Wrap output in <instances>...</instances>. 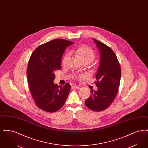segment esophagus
I'll list each match as a JSON object with an SVG mask.
<instances>
[{
  "instance_id": "34e87169",
  "label": "esophagus",
  "mask_w": 148,
  "mask_h": 148,
  "mask_svg": "<svg viewBox=\"0 0 148 148\" xmlns=\"http://www.w3.org/2000/svg\"><path fill=\"white\" fill-rule=\"evenodd\" d=\"M73 88L74 89H80V86H77V85H73Z\"/></svg>"
}]
</instances>
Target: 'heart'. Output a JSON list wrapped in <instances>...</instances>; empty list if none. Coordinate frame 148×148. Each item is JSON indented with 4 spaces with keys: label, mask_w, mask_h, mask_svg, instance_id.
Listing matches in <instances>:
<instances>
[{
    "label": "heart",
    "mask_w": 148,
    "mask_h": 148,
    "mask_svg": "<svg viewBox=\"0 0 148 148\" xmlns=\"http://www.w3.org/2000/svg\"><path fill=\"white\" fill-rule=\"evenodd\" d=\"M71 53H75L76 56H78L83 63L88 62L90 63L95 58V53L94 50L88 46L84 45L80 46L75 49L71 50ZM69 56L70 54L69 53H66L63 56L62 62V65L63 66L66 65ZM82 77V76H79L77 77L80 79Z\"/></svg>",
    "instance_id": "1"
}]
</instances>
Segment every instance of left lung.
<instances>
[{
    "mask_svg": "<svg viewBox=\"0 0 148 148\" xmlns=\"http://www.w3.org/2000/svg\"><path fill=\"white\" fill-rule=\"evenodd\" d=\"M100 53V63L96 75L95 85L98 90L91 94L85 102L86 106L94 112L108 108L113 103L119 87L121 68L116 54L109 47L94 39Z\"/></svg>",
    "mask_w": 148,
    "mask_h": 148,
    "instance_id": "obj_1",
    "label": "left lung"
}]
</instances>
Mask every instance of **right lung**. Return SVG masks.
Returning a JSON list of instances; mask_svg holds the SVG:
<instances>
[{"instance_id":"1","label":"right lung","mask_w":148,"mask_h":148,"mask_svg":"<svg viewBox=\"0 0 148 148\" xmlns=\"http://www.w3.org/2000/svg\"><path fill=\"white\" fill-rule=\"evenodd\" d=\"M73 42L54 39L38 47L28 65L29 89L36 106L43 111L54 113L64 106L71 90V85L54 84L55 73L61 68L65 50Z\"/></svg>"}]
</instances>
